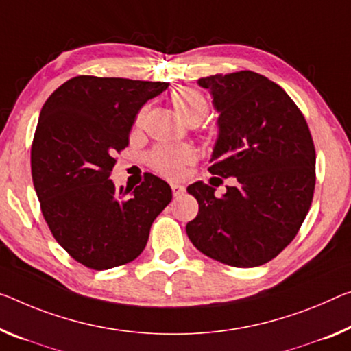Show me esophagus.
Instances as JSON below:
<instances>
[{
	"instance_id": "esophagus-1",
	"label": "esophagus",
	"mask_w": 351,
	"mask_h": 351,
	"mask_svg": "<svg viewBox=\"0 0 351 351\" xmlns=\"http://www.w3.org/2000/svg\"><path fill=\"white\" fill-rule=\"evenodd\" d=\"M171 190H172V194L174 196H180V194L185 193V186L180 185V183H171Z\"/></svg>"
}]
</instances>
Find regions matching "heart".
Returning <instances> with one entry per match:
<instances>
[{
  "label": "heart",
  "instance_id": "1",
  "mask_svg": "<svg viewBox=\"0 0 351 351\" xmlns=\"http://www.w3.org/2000/svg\"><path fill=\"white\" fill-rule=\"evenodd\" d=\"M171 105L177 114L188 123H197L208 111V101L201 90L190 86H180L171 93ZM145 110L139 111L136 125L143 122ZM197 158L196 150L186 144H161L152 149L147 155V163L160 176L168 179H179L186 166L193 165Z\"/></svg>",
  "mask_w": 351,
  "mask_h": 351
}]
</instances>
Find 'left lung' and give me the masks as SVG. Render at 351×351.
<instances>
[{
    "instance_id": "obj_1",
    "label": "left lung",
    "mask_w": 351,
    "mask_h": 351,
    "mask_svg": "<svg viewBox=\"0 0 351 351\" xmlns=\"http://www.w3.org/2000/svg\"><path fill=\"white\" fill-rule=\"evenodd\" d=\"M219 112V136L208 171L235 177L221 197L196 182L199 204L186 224L191 243L226 265L251 268L276 257L309 212L315 147L303 112L281 86L251 70L199 78Z\"/></svg>"
}]
</instances>
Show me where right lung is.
<instances>
[{"label":"right lung","mask_w":351,"mask_h":351,"mask_svg":"<svg viewBox=\"0 0 351 351\" xmlns=\"http://www.w3.org/2000/svg\"><path fill=\"white\" fill-rule=\"evenodd\" d=\"M168 86L78 75L42 106L31 145L32 183L53 237L84 267L134 261L171 202V186L152 174L134 190L110 180L138 111Z\"/></svg>","instance_id":"add662e5"}]
</instances>
